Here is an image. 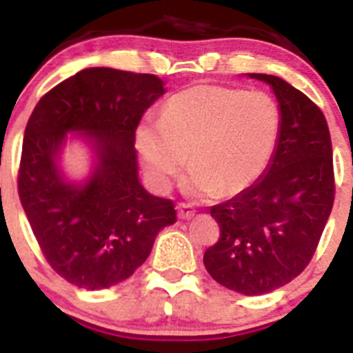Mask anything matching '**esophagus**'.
Returning <instances> with one entry per match:
<instances>
[{"label": "esophagus", "instance_id": "1", "mask_svg": "<svg viewBox=\"0 0 353 353\" xmlns=\"http://www.w3.org/2000/svg\"><path fill=\"white\" fill-rule=\"evenodd\" d=\"M176 210H179L180 219H191V217H194V210H192L191 205L180 203L179 207H176Z\"/></svg>", "mask_w": 353, "mask_h": 353}]
</instances>
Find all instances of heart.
<instances>
[{"label":"heart","instance_id":"1","mask_svg":"<svg viewBox=\"0 0 353 353\" xmlns=\"http://www.w3.org/2000/svg\"><path fill=\"white\" fill-rule=\"evenodd\" d=\"M281 111L269 93L199 84L176 93L161 120L136 130L150 182L168 189L189 154L187 194L233 196L260 179L276 152Z\"/></svg>","mask_w":353,"mask_h":353}]
</instances>
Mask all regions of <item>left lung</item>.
<instances>
[{"label": "left lung", "mask_w": 353, "mask_h": 353, "mask_svg": "<svg viewBox=\"0 0 353 353\" xmlns=\"http://www.w3.org/2000/svg\"><path fill=\"white\" fill-rule=\"evenodd\" d=\"M248 76L276 95L279 141L256 182L210 208L221 236L205 251L203 263L219 285L261 295L292 281L313 258L334 203V171L320 108L281 77Z\"/></svg>", "instance_id": "obj_1"}]
</instances>
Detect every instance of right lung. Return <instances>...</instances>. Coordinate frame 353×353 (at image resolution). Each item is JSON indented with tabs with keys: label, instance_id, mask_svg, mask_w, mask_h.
Masks as SVG:
<instances>
[{
	"label": "right lung",
	"instance_id": "1",
	"mask_svg": "<svg viewBox=\"0 0 353 353\" xmlns=\"http://www.w3.org/2000/svg\"><path fill=\"white\" fill-rule=\"evenodd\" d=\"M164 93L152 74L84 68L46 93L28 120L19 198L46 260L72 285L125 281L162 228L176 223L173 201L139 182L134 148L139 120ZM70 141L90 154L89 173L77 181L61 164Z\"/></svg>",
	"mask_w": 353,
	"mask_h": 353
}]
</instances>
